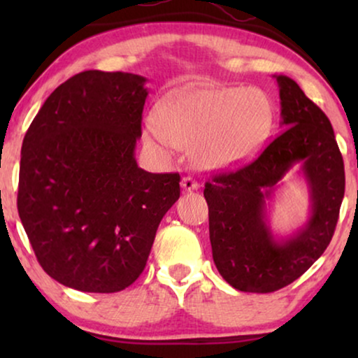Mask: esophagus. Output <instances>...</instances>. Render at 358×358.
I'll list each match as a JSON object with an SVG mask.
<instances>
[{
  "label": "esophagus",
  "mask_w": 358,
  "mask_h": 358,
  "mask_svg": "<svg viewBox=\"0 0 358 358\" xmlns=\"http://www.w3.org/2000/svg\"><path fill=\"white\" fill-rule=\"evenodd\" d=\"M180 185H182L184 190H187V192H190V190H197L199 189V182L192 178H182V180H180Z\"/></svg>",
  "instance_id": "obj_1"
}]
</instances>
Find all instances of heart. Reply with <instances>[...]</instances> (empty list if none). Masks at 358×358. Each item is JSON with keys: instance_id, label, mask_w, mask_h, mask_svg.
Listing matches in <instances>:
<instances>
[{"instance_id": "1", "label": "heart", "mask_w": 358, "mask_h": 358, "mask_svg": "<svg viewBox=\"0 0 358 358\" xmlns=\"http://www.w3.org/2000/svg\"><path fill=\"white\" fill-rule=\"evenodd\" d=\"M272 122V102L257 87H202L164 97L145 138L166 156L190 146L200 169L222 171L256 153Z\"/></svg>"}]
</instances>
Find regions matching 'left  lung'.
<instances>
[{
    "instance_id": "obj_1",
    "label": "left lung",
    "mask_w": 358,
    "mask_h": 358,
    "mask_svg": "<svg viewBox=\"0 0 358 358\" xmlns=\"http://www.w3.org/2000/svg\"><path fill=\"white\" fill-rule=\"evenodd\" d=\"M280 96L277 138L252 163L205 184L213 262L233 288L271 293L301 277L329 246L344 199V161L324 112L292 78L273 75ZM306 180L305 224L277 235L270 210L293 165Z\"/></svg>"
}]
</instances>
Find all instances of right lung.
Segmentation results:
<instances>
[{"instance_id":"right-lung-1","label":"right lung","mask_w":358,"mask_h":358,"mask_svg":"<svg viewBox=\"0 0 358 358\" xmlns=\"http://www.w3.org/2000/svg\"><path fill=\"white\" fill-rule=\"evenodd\" d=\"M134 73L87 70L34 117L21 150L17 210L43 271L62 285L114 293L143 272L179 174L135 158L148 87Z\"/></svg>"}]
</instances>
